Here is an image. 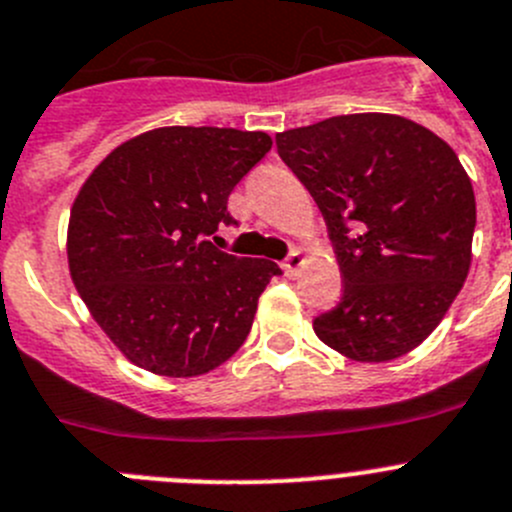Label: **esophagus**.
<instances>
[{
    "instance_id": "esophagus-1",
    "label": "esophagus",
    "mask_w": 512,
    "mask_h": 512,
    "mask_svg": "<svg viewBox=\"0 0 512 512\" xmlns=\"http://www.w3.org/2000/svg\"><path fill=\"white\" fill-rule=\"evenodd\" d=\"M303 262H305L303 252H300V250H293V252H290V255L285 257V260H283V270H285V275H295V272H298L300 267H303Z\"/></svg>"
}]
</instances>
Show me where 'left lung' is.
<instances>
[{"label": "left lung", "mask_w": 512, "mask_h": 512, "mask_svg": "<svg viewBox=\"0 0 512 512\" xmlns=\"http://www.w3.org/2000/svg\"><path fill=\"white\" fill-rule=\"evenodd\" d=\"M275 143L321 209L343 278L315 336L361 364L414 351L472 262L475 191L450 143L394 113L333 116Z\"/></svg>", "instance_id": "1"}]
</instances>
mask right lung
<instances>
[{
  "mask_svg": "<svg viewBox=\"0 0 512 512\" xmlns=\"http://www.w3.org/2000/svg\"><path fill=\"white\" fill-rule=\"evenodd\" d=\"M270 146L262 131L161 126L113 148L80 186L70 278L131 364L191 379L245 343L262 290L283 270L207 237L237 224L229 194Z\"/></svg>",
  "mask_w": 512,
  "mask_h": 512,
  "instance_id": "1",
  "label": "right lung"
}]
</instances>
